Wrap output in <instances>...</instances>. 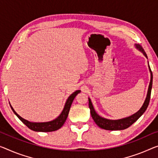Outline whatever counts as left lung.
<instances>
[{"label": "left lung", "mask_w": 158, "mask_h": 158, "mask_svg": "<svg viewBox=\"0 0 158 158\" xmlns=\"http://www.w3.org/2000/svg\"><path fill=\"white\" fill-rule=\"evenodd\" d=\"M135 48H137L138 51H140V52L143 53V55L148 59V56L146 54H145V51L142 47L139 44H135ZM148 69L150 73V81L149 83L148 86V93L146 95V98H145L144 103L143 104V105L139 110H138L137 112H135L133 114L129 116H127V117L123 118H119V119H108V118L102 117L101 116H99L98 113L96 112V111L94 110V108L93 106V104L92 103L91 99L88 98L89 100V110H90V113L91 116L93 117V120L97 125L98 126L99 128H103V129L105 130H109V131H120V130H123L126 129L131 126L133 123L135 122L138 118H139L140 116L143 115L146 109L148 108V106L149 104L150 99V94H151V89H152V73L151 71V69H150L149 63H148Z\"/></svg>", "instance_id": "8db88e82"}]
</instances>
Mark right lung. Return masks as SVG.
<instances>
[{
	"label": "right lung",
	"instance_id": "1",
	"mask_svg": "<svg viewBox=\"0 0 158 158\" xmlns=\"http://www.w3.org/2000/svg\"><path fill=\"white\" fill-rule=\"evenodd\" d=\"M81 90H76L73 93H72L71 95L69 97V98L67 99L66 102H65L64 107L61 113L60 114L59 116H57L56 118H54V120L49 121H46V122H31V121H29L25 119L23 117L17 114L15 111L14 110L13 106H11L10 103L9 102L10 106L12 109V110L13 111L15 114L19 118L22 122L24 124H25L30 129L34 131H37V132H51V131H54L59 129L60 128L62 127V126L64 124L65 120L69 115L70 108L73 103V101L76 98V96L77 94L81 93Z\"/></svg>",
	"mask_w": 158,
	"mask_h": 158
}]
</instances>
